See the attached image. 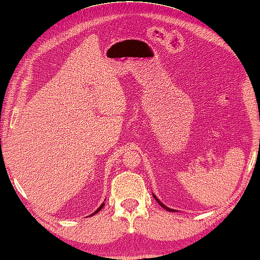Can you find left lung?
Listing matches in <instances>:
<instances>
[{"mask_svg": "<svg viewBox=\"0 0 260 260\" xmlns=\"http://www.w3.org/2000/svg\"><path fill=\"white\" fill-rule=\"evenodd\" d=\"M154 198L156 199V201H157V202H158V204H159V205H161L163 208H165V209H167V211H169V212H173V209H170V208H168V207H166V206H165V205H163V204H162V202H161V201H159V200H158V199L155 197V195H154Z\"/></svg>", "mask_w": 260, "mask_h": 260, "instance_id": "1", "label": "left lung"}]
</instances>
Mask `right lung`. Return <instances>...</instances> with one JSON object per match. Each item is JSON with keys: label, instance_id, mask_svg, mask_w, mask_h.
<instances>
[{"label": "right lung", "instance_id": "add662e5", "mask_svg": "<svg viewBox=\"0 0 260 260\" xmlns=\"http://www.w3.org/2000/svg\"><path fill=\"white\" fill-rule=\"evenodd\" d=\"M104 206H105V204H102V205H101V207H99V208L97 209V211H95V212H94V213H93V214H92V215H94V214H95V213H98L99 211H101V209H102L103 207H104Z\"/></svg>", "mask_w": 260, "mask_h": 260}]
</instances>
